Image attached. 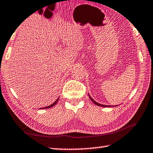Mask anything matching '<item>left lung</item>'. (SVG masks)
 I'll return each instance as SVG.
<instances>
[{
  "label": "left lung",
  "mask_w": 153,
  "mask_h": 153,
  "mask_svg": "<svg viewBox=\"0 0 153 153\" xmlns=\"http://www.w3.org/2000/svg\"><path fill=\"white\" fill-rule=\"evenodd\" d=\"M88 96H89V97H90V100H92V101L94 103L95 105H97V106H100V107H116V106H118V105H114V106H111V105H102V104H100V103H98V102H96L95 100L93 99V98L90 97V94H88Z\"/></svg>",
  "instance_id": "left-lung-1"
}]
</instances>
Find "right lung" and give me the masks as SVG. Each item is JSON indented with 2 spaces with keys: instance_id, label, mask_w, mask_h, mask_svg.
Instances as JSON below:
<instances>
[{
  "instance_id": "right-lung-1",
  "label": "right lung",
  "mask_w": 153,
  "mask_h": 153,
  "mask_svg": "<svg viewBox=\"0 0 153 153\" xmlns=\"http://www.w3.org/2000/svg\"><path fill=\"white\" fill-rule=\"evenodd\" d=\"M59 97L57 98V99L56 100V101H55L54 102L53 104L52 105H49V106H47V107H43V108H51V107H53V106H55L56 103H57V102H58V100H59Z\"/></svg>"
}]
</instances>
